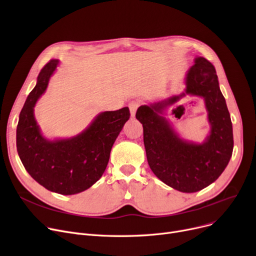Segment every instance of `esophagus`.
Here are the masks:
<instances>
[{
  "label": "esophagus",
  "mask_w": 256,
  "mask_h": 256,
  "mask_svg": "<svg viewBox=\"0 0 256 256\" xmlns=\"http://www.w3.org/2000/svg\"><path fill=\"white\" fill-rule=\"evenodd\" d=\"M138 102H136V101H133V102H131V103L129 104L130 114H131V116H132V118H134L136 112V110H138Z\"/></svg>",
  "instance_id": "obj_1"
}]
</instances>
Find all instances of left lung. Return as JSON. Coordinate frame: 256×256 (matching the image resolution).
Here are the masks:
<instances>
[{
  "label": "left lung",
  "mask_w": 256,
  "mask_h": 256,
  "mask_svg": "<svg viewBox=\"0 0 256 256\" xmlns=\"http://www.w3.org/2000/svg\"><path fill=\"white\" fill-rule=\"evenodd\" d=\"M180 94L138 107L148 164L164 184L182 192H194L214 182L227 166L234 150L232 124L214 66L203 57L194 58L186 72ZM186 94L203 98L211 127L200 144L182 139L164 116V110Z\"/></svg>",
  "instance_id": "1"
}]
</instances>
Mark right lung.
Returning <instances> with one entry per match:
<instances>
[{"label": "right lung", "mask_w": 256, "mask_h": 256, "mask_svg": "<svg viewBox=\"0 0 256 256\" xmlns=\"http://www.w3.org/2000/svg\"><path fill=\"white\" fill-rule=\"evenodd\" d=\"M58 64V59H52L44 66L27 96L16 127V148L26 171L36 182L57 194H75L102 177L130 112L128 107L104 112L76 136L46 138L35 120L34 107L46 92Z\"/></svg>", "instance_id": "obj_1"}]
</instances>
